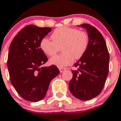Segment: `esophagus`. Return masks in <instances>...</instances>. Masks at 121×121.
Returning <instances> with one entry per match:
<instances>
[{
  "instance_id": "1",
  "label": "esophagus",
  "mask_w": 121,
  "mask_h": 121,
  "mask_svg": "<svg viewBox=\"0 0 121 121\" xmlns=\"http://www.w3.org/2000/svg\"><path fill=\"white\" fill-rule=\"evenodd\" d=\"M67 69L66 68H64V67H60L59 68V70H60V72L61 73H62L63 72H64L65 70H66Z\"/></svg>"
}]
</instances>
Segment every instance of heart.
Returning a JSON list of instances; mask_svg holds the SVG:
<instances>
[{"label": "heart", "mask_w": 121, "mask_h": 121, "mask_svg": "<svg viewBox=\"0 0 121 121\" xmlns=\"http://www.w3.org/2000/svg\"><path fill=\"white\" fill-rule=\"evenodd\" d=\"M52 41L43 38L40 47L43 52L52 56L61 48L63 54L54 56L49 60L50 64L63 67L73 63L74 58L79 60L84 55L89 44L87 34L75 28L61 26L56 28L51 35Z\"/></svg>", "instance_id": "1"}]
</instances>
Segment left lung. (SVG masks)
Segmentation results:
<instances>
[{
  "mask_svg": "<svg viewBox=\"0 0 121 121\" xmlns=\"http://www.w3.org/2000/svg\"><path fill=\"white\" fill-rule=\"evenodd\" d=\"M79 26L86 29L89 44L84 55L73 65L78 69L72 71L69 88L75 97L87 101L97 96L104 87L108 73L109 53L104 37L96 28L86 23Z\"/></svg>",
  "mask_w": 121,
  "mask_h": 121,
  "instance_id": "8db88e82",
  "label": "left lung"
}]
</instances>
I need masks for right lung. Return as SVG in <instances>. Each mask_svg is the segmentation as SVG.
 I'll return each instance as SVG.
<instances>
[{"instance_id":"obj_1","label":"right lung","mask_w":121,"mask_h":121,"mask_svg":"<svg viewBox=\"0 0 121 121\" xmlns=\"http://www.w3.org/2000/svg\"><path fill=\"white\" fill-rule=\"evenodd\" d=\"M52 30L34 25L24 27L10 44L7 66L11 84L23 99L31 102L42 100L50 82L59 74L55 65L42 67L48 61L40 42Z\"/></svg>"}]
</instances>
